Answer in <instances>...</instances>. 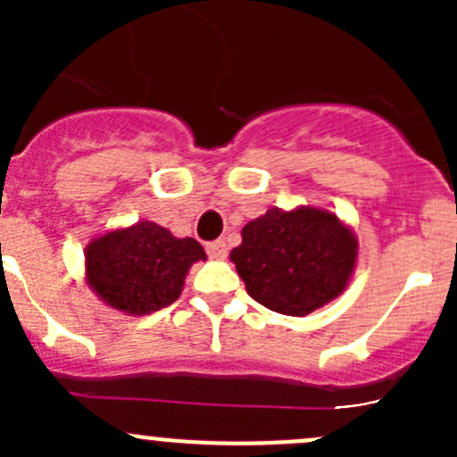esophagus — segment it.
<instances>
[{
    "instance_id": "esophagus-1",
    "label": "esophagus",
    "mask_w": 457,
    "mask_h": 457,
    "mask_svg": "<svg viewBox=\"0 0 457 457\" xmlns=\"http://www.w3.org/2000/svg\"><path fill=\"white\" fill-rule=\"evenodd\" d=\"M207 254L210 258H214V261H223L225 256H228V245H225V241H212L207 243Z\"/></svg>"
}]
</instances>
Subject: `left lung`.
<instances>
[{"label": "left lung", "mask_w": 457, "mask_h": 457, "mask_svg": "<svg viewBox=\"0 0 457 457\" xmlns=\"http://www.w3.org/2000/svg\"><path fill=\"white\" fill-rule=\"evenodd\" d=\"M229 252L247 294L262 307L307 316L338 298L358 261V238L334 212L271 207L250 220Z\"/></svg>", "instance_id": "8db88e82"}]
</instances>
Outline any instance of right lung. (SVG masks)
<instances>
[{"label": "right lung", "instance_id": "add662e5", "mask_svg": "<svg viewBox=\"0 0 457 457\" xmlns=\"http://www.w3.org/2000/svg\"><path fill=\"white\" fill-rule=\"evenodd\" d=\"M86 283L112 310L145 316L172 305L195 262L205 261L201 243L139 220L95 237L86 247Z\"/></svg>", "mask_w": 457, "mask_h": 457}]
</instances>
